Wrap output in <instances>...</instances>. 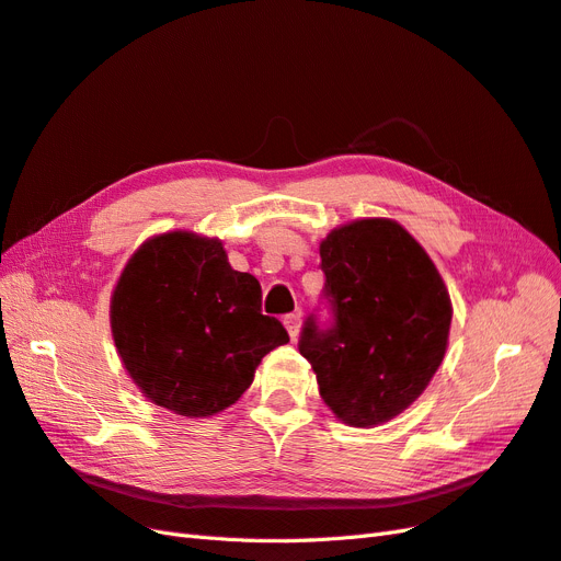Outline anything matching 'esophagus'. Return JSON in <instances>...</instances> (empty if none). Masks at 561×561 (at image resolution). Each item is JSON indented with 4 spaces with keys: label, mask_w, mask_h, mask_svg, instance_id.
Listing matches in <instances>:
<instances>
[{
    "label": "esophagus",
    "mask_w": 561,
    "mask_h": 561,
    "mask_svg": "<svg viewBox=\"0 0 561 561\" xmlns=\"http://www.w3.org/2000/svg\"><path fill=\"white\" fill-rule=\"evenodd\" d=\"M283 325H285L287 334H290L293 339H297V336H299V328H301V316H299V313L285 316V318H283Z\"/></svg>",
    "instance_id": "esophagus-1"
}]
</instances>
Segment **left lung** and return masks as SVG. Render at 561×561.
Segmentation results:
<instances>
[{"mask_svg": "<svg viewBox=\"0 0 561 561\" xmlns=\"http://www.w3.org/2000/svg\"><path fill=\"white\" fill-rule=\"evenodd\" d=\"M332 325L304 322L299 353L320 398L348 426L371 428L410 407L443 365L451 299L428 252L393 219L336 227L320 243Z\"/></svg>", "mask_w": 561, "mask_h": 561, "instance_id": "left-lung-1", "label": "left lung"}]
</instances>
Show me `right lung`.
<instances>
[{"mask_svg":"<svg viewBox=\"0 0 561 561\" xmlns=\"http://www.w3.org/2000/svg\"><path fill=\"white\" fill-rule=\"evenodd\" d=\"M110 325L145 398L190 419L231 407L264 355L290 342L262 316L260 280L231 268L222 241L192 231L159 233L133 252Z\"/></svg>","mask_w":561,"mask_h":561,"instance_id":"add662e5","label":"right lung"}]
</instances>
